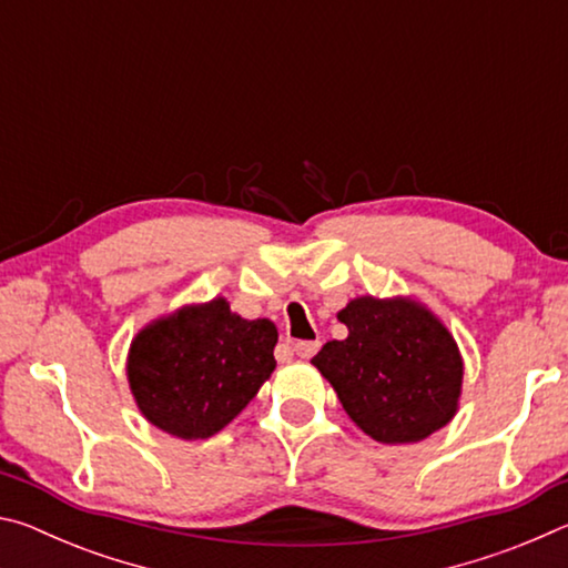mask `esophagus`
Listing matches in <instances>:
<instances>
[{"label":"esophagus","mask_w":568,"mask_h":568,"mask_svg":"<svg viewBox=\"0 0 568 568\" xmlns=\"http://www.w3.org/2000/svg\"><path fill=\"white\" fill-rule=\"evenodd\" d=\"M318 348H321V341H297L293 345L297 358H313V355L318 353Z\"/></svg>","instance_id":"obj_1"}]
</instances>
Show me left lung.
I'll list each match as a JSON object with an SVG mask.
<instances>
[{
  "instance_id": "left-lung-1",
  "label": "left lung",
  "mask_w": 568,
  "mask_h": 568,
  "mask_svg": "<svg viewBox=\"0 0 568 568\" xmlns=\"http://www.w3.org/2000/svg\"><path fill=\"white\" fill-rule=\"evenodd\" d=\"M345 341L311 361L345 413L381 444H416L448 426L464 393V355L446 323L413 295H358L338 311Z\"/></svg>"
}]
</instances>
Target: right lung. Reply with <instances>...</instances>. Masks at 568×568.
Returning a JSON list of instances; mask_svg holds the SVG:
<instances>
[{
    "label": "right lung",
    "instance_id": "right-lung-1",
    "mask_svg": "<svg viewBox=\"0 0 568 568\" xmlns=\"http://www.w3.org/2000/svg\"><path fill=\"white\" fill-rule=\"evenodd\" d=\"M273 321H245L227 297L187 303L134 333L128 383L145 420L182 440L215 436L275 371Z\"/></svg>",
    "mask_w": 568,
    "mask_h": 568
}]
</instances>
